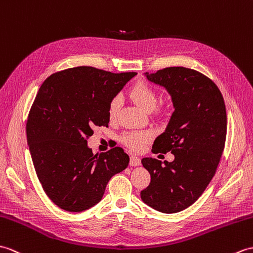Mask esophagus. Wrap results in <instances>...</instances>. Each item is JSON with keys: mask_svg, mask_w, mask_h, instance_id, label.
<instances>
[{"mask_svg": "<svg viewBox=\"0 0 253 253\" xmlns=\"http://www.w3.org/2000/svg\"><path fill=\"white\" fill-rule=\"evenodd\" d=\"M139 165H141V159H139L138 157L132 155V156L130 157V166L136 167V166H139Z\"/></svg>", "mask_w": 253, "mask_h": 253, "instance_id": "obj_1", "label": "esophagus"}]
</instances>
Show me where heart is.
<instances>
[{"label": "heart", "instance_id": "1", "mask_svg": "<svg viewBox=\"0 0 253 253\" xmlns=\"http://www.w3.org/2000/svg\"><path fill=\"white\" fill-rule=\"evenodd\" d=\"M131 96L135 103L145 111H153L158 104V94L148 83L139 81L131 89ZM121 106V97L116 95L111 98L108 106V116L110 120H115ZM153 137L150 131H130L123 134L122 143L133 150H139Z\"/></svg>", "mask_w": 253, "mask_h": 253}]
</instances>
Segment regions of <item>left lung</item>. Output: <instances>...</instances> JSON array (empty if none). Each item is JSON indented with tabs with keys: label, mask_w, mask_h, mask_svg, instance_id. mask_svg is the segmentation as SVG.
<instances>
[{
	"label": "left lung",
	"mask_w": 253,
	"mask_h": 253,
	"mask_svg": "<svg viewBox=\"0 0 253 253\" xmlns=\"http://www.w3.org/2000/svg\"><path fill=\"white\" fill-rule=\"evenodd\" d=\"M171 95L174 111L166 131L155 139L154 154L171 151L172 162L143 158L150 183L141 192L146 205L176 213L197 200L214 176L226 139V108L209 78L185 67L145 74Z\"/></svg>",
	"instance_id": "1"
}]
</instances>
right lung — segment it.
I'll use <instances>...</instances> for the list:
<instances>
[{
    "label": "right lung",
    "instance_id": "right-lung-1",
    "mask_svg": "<svg viewBox=\"0 0 253 253\" xmlns=\"http://www.w3.org/2000/svg\"><path fill=\"white\" fill-rule=\"evenodd\" d=\"M136 72L112 74L81 66L43 82L27 121V142L44 192L60 209L82 212L98 204L109 179L130 158L121 147L94 155V126H108V106Z\"/></svg>",
    "mask_w": 253,
    "mask_h": 253
}]
</instances>
